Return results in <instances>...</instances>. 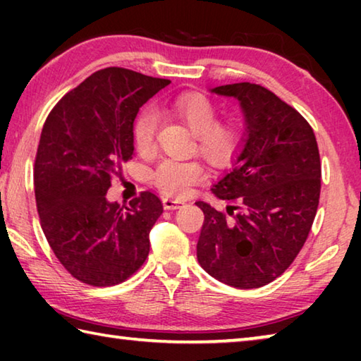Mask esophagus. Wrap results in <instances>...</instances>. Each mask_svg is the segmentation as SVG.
Instances as JSON below:
<instances>
[{
    "instance_id": "34e87169",
    "label": "esophagus",
    "mask_w": 361,
    "mask_h": 361,
    "mask_svg": "<svg viewBox=\"0 0 361 361\" xmlns=\"http://www.w3.org/2000/svg\"><path fill=\"white\" fill-rule=\"evenodd\" d=\"M162 204H164V209H166V210H176V209H180V207L185 202H183V200H178V199L166 197V199H162Z\"/></svg>"
}]
</instances>
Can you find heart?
<instances>
[{
  "label": "heart",
  "instance_id": "1",
  "mask_svg": "<svg viewBox=\"0 0 361 361\" xmlns=\"http://www.w3.org/2000/svg\"><path fill=\"white\" fill-rule=\"evenodd\" d=\"M170 111L185 122L197 137L202 154L216 166L228 164L240 142V133L234 126L218 124V111L213 103L202 95L183 94L170 102ZM159 113L146 106L133 122V143L140 152H148L156 142ZM205 170L197 161L164 159L152 172V183L169 195H185L192 186L205 180Z\"/></svg>",
  "mask_w": 361,
  "mask_h": 361
}]
</instances>
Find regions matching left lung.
<instances>
[{
  "label": "left lung",
  "instance_id": "left-lung-1",
  "mask_svg": "<svg viewBox=\"0 0 361 361\" xmlns=\"http://www.w3.org/2000/svg\"><path fill=\"white\" fill-rule=\"evenodd\" d=\"M212 92L239 100L245 137L231 172L212 188L218 199L239 202L226 209L231 218L195 202L205 215L197 261L226 285L259 288L290 267L312 228L320 199L319 146L309 122L262 85L226 84Z\"/></svg>",
  "mask_w": 361,
  "mask_h": 361
}]
</instances>
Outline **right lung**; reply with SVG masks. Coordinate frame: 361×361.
<instances>
[{
	"instance_id": "right-lung-1",
	"label": "right lung",
	"mask_w": 361,
	"mask_h": 361,
	"mask_svg": "<svg viewBox=\"0 0 361 361\" xmlns=\"http://www.w3.org/2000/svg\"><path fill=\"white\" fill-rule=\"evenodd\" d=\"M169 79L126 68L94 73L60 100L42 127L35 161L41 228L57 259L79 282L118 285L149 253L162 202L145 191L109 202L113 176L133 156V121Z\"/></svg>"
}]
</instances>
